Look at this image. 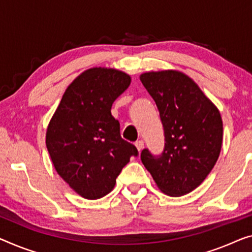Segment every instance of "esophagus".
<instances>
[{"label":"esophagus","mask_w":252,"mask_h":252,"mask_svg":"<svg viewBox=\"0 0 252 252\" xmlns=\"http://www.w3.org/2000/svg\"><path fill=\"white\" fill-rule=\"evenodd\" d=\"M136 147H137V149H138V152L140 153L141 150H142V148H144V141L142 140H138V141H136Z\"/></svg>","instance_id":"34e87169"}]
</instances>
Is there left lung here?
<instances>
[{
    "label": "left lung",
    "mask_w": 252,
    "mask_h": 252,
    "mask_svg": "<svg viewBox=\"0 0 252 252\" xmlns=\"http://www.w3.org/2000/svg\"><path fill=\"white\" fill-rule=\"evenodd\" d=\"M140 80L158 108L165 137L163 153L154 156L146 148L141 162L164 193L183 196L201 185L219 159L223 140L220 111L180 71L146 72Z\"/></svg>",
    "instance_id": "obj_1"
}]
</instances>
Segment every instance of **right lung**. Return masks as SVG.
I'll return each mask as SVG.
<instances>
[{"instance_id":"right-lung-1","label":"right lung","mask_w":252,"mask_h":252,"mask_svg":"<svg viewBox=\"0 0 252 252\" xmlns=\"http://www.w3.org/2000/svg\"><path fill=\"white\" fill-rule=\"evenodd\" d=\"M130 82L129 74L115 69L86 70L66 88L47 126L46 147L56 172L86 199L110 193L130 157L138 156L111 114Z\"/></svg>"}]
</instances>
